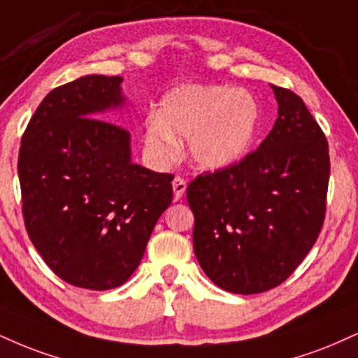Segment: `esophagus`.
Here are the masks:
<instances>
[{"label":"esophagus","instance_id":"esophagus-1","mask_svg":"<svg viewBox=\"0 0 358 358\" xmlns=\"http://www.w3.org/2000/svg\"><path fill=\"white\" fill-rule=\"evenodd\" d=\"M171 185H173V193H175V200H180V198L183 196L185 190H187V182L182 178V176H175L173 182H171Z\"/></svg>","mask_w":358,"mask_h":358}]
</instances>
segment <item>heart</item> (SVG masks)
Masks as SVG:
<instances>
[{"mask_svg": "<svg viewBox=\"0 0 358 358\" xmlns=\"http://www.w3.org/2000/svg\"><path fill=\"white\" fill-rule=\"evenodd\" d=\"M260 110L243 90L223 85H182L160 101L157 118L145 124V145L155 160L178 153L176 138H190L193 162L205 170H223L247 155L257 135Z\"/></svg>", "mask_w": 358, "mask_h": 358, "instance_id": "obj_1", "label": "heart"}]
</instances>
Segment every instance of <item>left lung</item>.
<instances>
[{
    "label": "left lung",
    "mask_w": 358,
    "mask_h": 358,
    "mask_svg": "<svg viewBox=\"0 0 358 358\" xmlns=\"http://www.w3.org/2000/svg\"><path fill=\"white\" fill-rule=\"evenodd\" d=\"M272 88L278 118L260 146L187 188L198 264L231 294H262L285 282L325 220L327 138L299 94Z\"/></svg>",
    "instance_id": "obj_1"
}]
</instances>
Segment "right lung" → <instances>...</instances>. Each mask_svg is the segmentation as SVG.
I'll use <instances>...</instances> for the list:
<instances>
[{
	"label": "right lung",
	"mask_w": 358,
	"mask_h": 358,
	"mask_svg": "<svg viewBox=\"0 0 358 358\" xmlns=\"http://www.w3.org/2000/svg\"><path fill=\"white\" fill-rule=\"evenodd\" d=\"M122 76L51 90L21 138L18 175L28 236L70 285H123L173 198L171 173L130 160V133L96 118L124 101Z\"/></svg>",
	"instance_id": "add662e5"
}]
</instances>
